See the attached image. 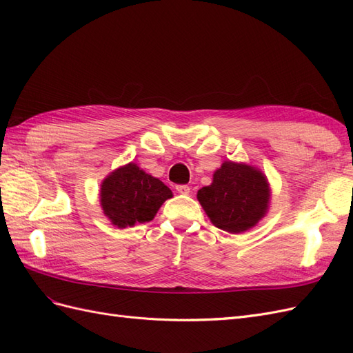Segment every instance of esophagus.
I'll use <instances>...</instances> for the list:
<instances>
[{
	"mask_svg": "<svg viewBox=\"0 0 353 353\" xmlns=\"http://www.w3.org/2000/svg\"><path fill=\"white\" fill-rule=\"evenodd\" d=\"M175 190L178 191L179 194H188V193H190V187H188V185H184V184L176 185V187H175Z\"/></svg>",
	"mask_w": 353,
	"mask_h": 353,
	"instance_id": "obj_1",
	"label": "esophagus"
}]
</instances>
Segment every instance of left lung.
Here are the masks:
<instances>
[{"label":"left lung","mask_w":353,"mask_h":353,"mask_svg":"<svg viewBox=\"0 0 353 353\" xmlns=\"http://www.w3.org/2000/svg\"><path fill=\"white\" fill-rule=\"evenodd\" d=\"M197 199L213 225L239 234L254 227L265 215L270 187L261 170L223 162L213 174V183L199 190Z\"/></svg>","instance_id":"obj_1"}]
</instances>
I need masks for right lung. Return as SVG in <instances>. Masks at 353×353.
I'll return each instance as SVG.
<instances>
[{"instance_id":"right-lung-1","label":"right lung","mask_w":353,"mask_h":353,"mask_svg":"<svg viewBox=\"0 0 353 353\" xmlns=\"http://www.w3.org/2000/svg\"><path fill=\"white\" fill-rule=\"evenodd\" d=\"M100 197L104 215L125 228L152 221L163 201L172 197V191L137 165L128 163L103 181Z\"/></svg>"}]
</instances>
